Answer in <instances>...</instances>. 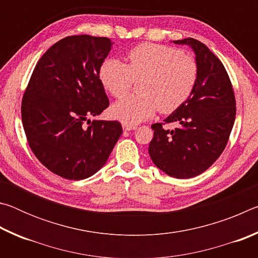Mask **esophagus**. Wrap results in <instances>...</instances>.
Here are the masks:
<instances>
[{
    "instance_id": "34e87169",
    "label": "esophagus",
    "mask_w": 258,
    "mask_h": 258,
    "mask_svg": "<svg viewBox=\"0 0 258 258\" xmlns=\"http://www.w3.org/2000/svg\"><path fill=\"white\" fill-rule=\"evenodd\" d=\"M137 128V126L134 125H127V124H123V130L124 131H132Z\"/></svg>"
}]
</instances>
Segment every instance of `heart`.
Here are the masks:
<instances>
[{"label":"heart","mask_w":258,"mask_h":258,"mask_svg":"<svg viewBox=\"0 0 258 258\" xmlns=\"http://www.w3.org/2000/svg\"><path fill=\"white\" fill-rule=\"evenodd\" d=\"M128 63L107 59L100 68V82L112 97L128 93L133 81L141 80V95L127 97L111 107V116L127 125L149 119L157 108L163 113L176 110L190 97L198 77L191 55L169 46L143 43L127 53Z\"/></svg>","instance_id":"1"}]
</instances>
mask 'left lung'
Here are the masks:
<instances>
[{"label": "left lung", "instance_id": "left-lung-1", "mask_svg": "<svg viewBox=\"0 0 258 258\" xmlns=\"http://www.w3.org/2000/svg\"><path fill=\"white\" fill-rule=\"evenodd\" d=\"M173 42L195 52L198 77L186 101L164 120L176 127L151 125L149 155L167 175L190 178L211 167L223 152L234 124L235 99L223 63L204 43L191 37Z\"/></svg>", "mask_w": 258, "mask_h": 258}]
</instances>
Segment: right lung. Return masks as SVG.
<instances>
[{
    "label": "right lung",
    "mask_w": 258,
    "mask_h": 258,
    "mask_svg": "<svg viewBox=\"0 0 258 258\" xmlns=\"http://www.w3.org/2000/svg\"><path fill=\"white\" fill-rule=\"evenodd\" d=\"M112 44L91 35L62 38L38 60L24 94L21 119L30 149L68 180L97 173L123 133L118 121L90 119L109 106L99 74Z\"/></svg>",
    "instance_id": "1"
}]
</instances>
